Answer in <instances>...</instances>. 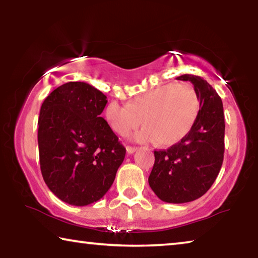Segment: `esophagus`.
<instances>
[{
	"label": "esophagus",
	"mask_w": 258,
	"mask_h": 258,
	"mask_svg": "<svg viewBox=\"0 0 258 258\" xmlns=\"http://www.w3.org/2000/svg\"><path fill=\"white\" fill-rule=\"evenodd\" d=\"M137 150H138V148H137V147H131V146L126 147V151H127V154H128V155L133 154V152H135Z\"/></svg>",
	"instance_id": "34e87169"
}]
</instances>
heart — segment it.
Here are the masks:
<instances>
[{
  "label": "heart",
  "mask_w": 258,
  "mask_h": 258,
  "mask_svg": "<svg viewBox=\"0 0 258 258\" xmlns=\"http://www.w3.org/2000/svg\"><path fill=\"white\" fill-rule=\"evenodd\" d=\"M200 109L198 94L186 83L160 85L135 97L131 103L111 101L104 109V118L117 134L126 135L142 124L133 134L138 142L173 146L194 127Z\"/></svg>",
  "instance_id": "obj_1"
}]
</instances>
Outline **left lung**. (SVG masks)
<instances>
[{
  "label": "left lung",
  "mask_w": 258,
  "mask_h": 258,
  "mask_svg": "<svg viewBox=\"0 0 258 258\" xmlns=\"http://www.w3.org/2000/svg\"><path fill=\"white\" fill-rule=\"evenodd\" d=\"M176 80L192 83L199 98V113L180 142L155 151L148 181L160 200L183 204L202 197L216 180L224 157L225 123L223 103L207 81L189 74Z\"/></svg>",
  "instance_id": "8db88e82"
}]
</instances>
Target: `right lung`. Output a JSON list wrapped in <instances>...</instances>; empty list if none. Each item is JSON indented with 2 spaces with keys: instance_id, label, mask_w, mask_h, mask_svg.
I'll return each instance as SVG.
<instances>
[{
  "instance_id": "add662e5",
  "label": "right lung",
  "mask_w": 258,
  "mask_h": 258,
  "mask_svg": "<svg viewBox=\"0 0 258 258\" xmlns=\"http://www.w3.org/2000/svg\"><path fill=\"white\" fill-rule=\"evenodd\" d=\"M101 91L84 82L56 87L42 103L38 152L43 178L60 200L86 206L115 181L126 150L101 116Z\"/></svg>"
}]
</instances>
